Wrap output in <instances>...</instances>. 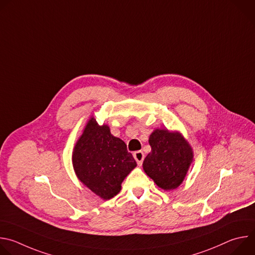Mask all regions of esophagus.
<instances>
[{"instance_id":"34e87169","label":"esophagus","mask_w":255,"mask_h":255,"mask_svg":"<svg viewBox=\"0 0 255 255\" xmlns=\"http://www.w3.org/2000/svg\"><path fill=\"white\" fill-rule=\"evenodd\" d=\"M133 156H134L135 160L137 161V164H138V165H141L142 162H143V159H144V153H143L141 150L135 151V152L133 153Z\"/></svg>"}]
</instances>
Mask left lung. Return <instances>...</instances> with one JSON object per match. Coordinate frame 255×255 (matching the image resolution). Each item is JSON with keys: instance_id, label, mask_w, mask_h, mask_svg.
I'll return each mask as SVG.
<instances>
[{"instance_id": "8db88e82", "label": "left lung", "mask_w": 255, "mask_h": 255, "mask_svg": "<svg viewBox=\"0 0 255 255\" xmlns=\"http://www.w3.org/2000/svg\"><path fill=\"white\" fill-rule=\"evenodd\" d=\"M151 151L143 161V169L164 191L179 187L194 161L189 141L178 131L155 129L148 140Z\"/></svg>"}]
</instances>
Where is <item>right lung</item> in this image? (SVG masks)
<instances>
[{
	"mask_svg": "<svg viewBox=\"0 0 255 255\" xmlns=\"http://www.w3.org/2000/svg\"><path fill=\"white\" fill-rule=\"evenodd\" d=\"M71 161L81 183L103 200L116 196L137 166L125 142L112 135L107 124L99 125L94 116L76 142Z\"/></svg>",
	"mask_w": 255,
	"mask_h": 255,
	"instance_id": "1",
	"label": "right lung"
}]
</instances>
